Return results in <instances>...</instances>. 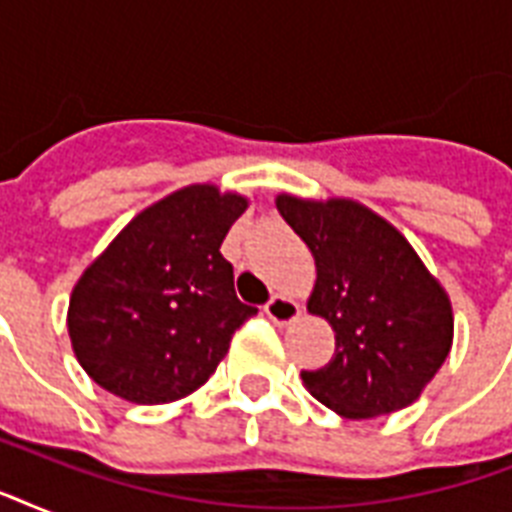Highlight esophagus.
Returning <instances> with one entry per match:
<instances>
[{
  "mask_svg": "<svg viewBox=\"0 0 512 512\" xmlns=\"http://www.w3.org/2000/svg\"><path fill=\"white\" fill-rule=\"evenodd\" d=\"M265 316L276 324H292V321L300 319V305L287 295H273L265 305Z\"/></svg>",
  "mask_w": 512,
  "mask_h": 512,
  "instance_id": "1",
  "label": "esophagus"
}]
</instances>
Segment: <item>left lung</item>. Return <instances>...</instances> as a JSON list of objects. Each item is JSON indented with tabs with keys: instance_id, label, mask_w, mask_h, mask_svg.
Wrapping results in <instances>:
<instances>
[{
	"instance_id": "obj_1",
	"label": "left lung",
	"mask_w": 512,
	"mask_h": 512,
	"mask_svg": "<svg viewBox=\"0 0 512 512\" xmlns=\"http://www.w3.org/2000/svg\"><path fill=\"white\" fill-rule=\"evenodd\" d=\"M281 217L316 260L308 313L335 329V356L303 372L313 398L348 420L404 409L452 350V303L401 233L353 199L281 193Z\"/></svg>"
}]
</instances>
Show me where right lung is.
<instances>
[{"instance_id": "1", "label": "right lung", "mask_w": 512, "mask_h": 512, "mask_svg": "<svg viewBox=\"0 0 512 512\" xmlns=\"http://www.w3.org/2000/svg\"><path fill=\"white\" fill-rule=\"evenodd\" d=\"M249 201L196 183L124 225L76 281L68 337L100 388L132 404H170L201 388L255 316L220 255Z\"/></svg>"}]
</instances>
